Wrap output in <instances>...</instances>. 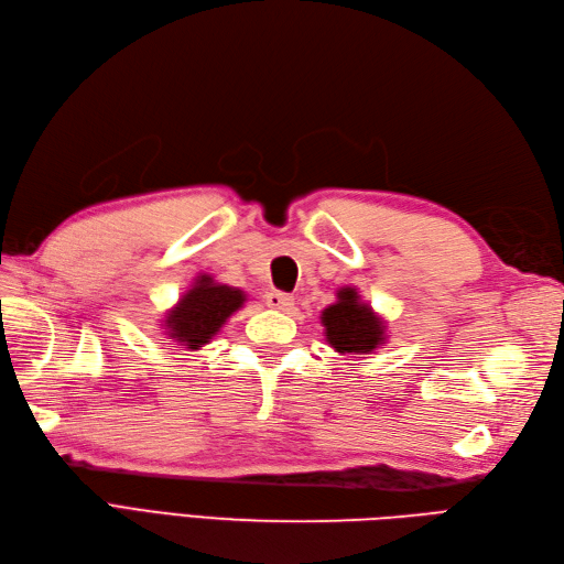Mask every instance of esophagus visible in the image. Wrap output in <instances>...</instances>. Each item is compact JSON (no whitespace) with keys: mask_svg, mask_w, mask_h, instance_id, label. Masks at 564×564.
I'll return each mask as SVG.
<instances>
[{"mask_svg":"<svg viewBox=\"0 0 564 564\" xmlns=\"http://www.w3.org/2000/svg\"><path fill=\"white\" fill-rule=\"evenodd\" d=\"M265 303L270 305V308L289 313V311L294 308V296H289L284 292H278V289H272V292L265 294Z\"/></svg>","mask_w":564,"mask_h":564,"instance_id":"esophagus-1","label":"esophagus"}]
</instances>
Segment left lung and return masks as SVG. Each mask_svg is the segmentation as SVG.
<instances>
[{"instance_id":"8db88e82","label":"left lung","mask_w":564,"mask_h":564,"mask_svg":"<svg viewBox=\"0 0 564 564\" xmlns=\"http://www.w3.org/2000/svg\"><path fill=\"white\" fill-rule=\"evenodd\" d=\"M322 324L329 346L340 355H365L386 340V322L360 301L355 286L338 289L336 303L322 311Z\"/></svg>"}]
</instances>
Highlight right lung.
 <instances>
[{
    "instance_id": "1",
    "label": "right lung",
    "mask_w": 564,
    "mask_h": 564,
    "mask_svg": "<svg viewBox=\"0 0 564 564\" xmlns=\"http://www.w3.org/2000/svg\"><path fill=\"white\" fill-rule=\"evenodd\" d=\"M242 289L214 282L212 275H199L183 299L164 317L166 336L174 344L199 350L220 332L232 313L245 305Z\"/></svg>"
}]
</instances>
